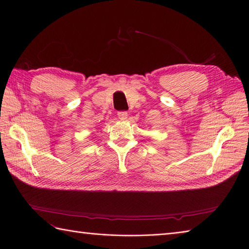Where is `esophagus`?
I'll list each match as a JSON object with an SVG mask.
<instances>
[{
    "label": "esophagus",
    "instance_id": "obj_1",
    "mask_svg": "<svg viewBox=\"0 0 249 249\" xmlns=\"http://www.w3.org/2000/svg\"><path fill=\"white\" fill-rule=\"evenodd\" d=\"M118 118L120 119V120H126L127 118H128V113L127 112H119L118 113Z\"/></svg>",
    "mask_w": 249,
    "mask_h": 249
}]
</instances>
